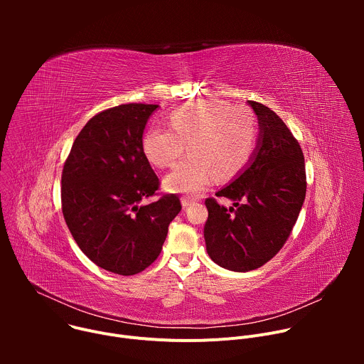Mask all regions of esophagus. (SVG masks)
<instances>
[{"label":"esophagus","instance_id":"obj_1","mask_svg":"<svg viewBox=\"0 0 364 364\" xmlns=\"http://www.w3.org/2000/svg\"><path fill=\"white\" fill-rule=\"evenodd\" d=\"M196 201L193 198H188V197H183L181 198V205L184 207V209H187V207H190L191 204H194Z\"/></svg>","mask_w":364,"mask_h":364}]
</instances>
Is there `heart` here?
<instances>
[{
	"mask_svg": "<svg viewBox=\"0 0 364 364\" xmlns=\"http://www.w3.org/2000/svg\"><path fill=\"white\" fill-rule=\"evenodd\" d=\"M171 128L149 127L142 138L146 160L159 168L173 166L186 149L188 159L163 181L170 193L198 194L213 181L230 180L249 163L257 124L245 107L218 99L188 102L170 114Z\"/></svg>",
	"mask_w": 364,
	"mask_h": 364,
	"instance_id": "1",
	"label": "heart"
}]
</instances>
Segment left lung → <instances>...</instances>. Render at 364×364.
Returning a JSON list of instances; mask_svg holds the SVG:
<instances>
[{
	"label": "left lung",
	"instance_id": "8db88e82",
	"mask_svg": "<svg viewBox=\"0 0 364 364\" xmlns=\"http://www.w3.org/2000/svg\"><path fill=\"white\" fill-rule=\"evenodd\" d=\"M247 105L257 117L256 146L246 167L216 196L207 198L205 249L219 267L247 272L267 264L284 246L305 200L304 154L284 121L268 107ZM241 203H239L238 201Z\"/></svg>",
	"mask_w": 364,
	"mask_h": 364
}]
</instances>
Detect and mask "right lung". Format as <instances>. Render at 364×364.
Segmentation results:
<instances>
[{"label":"right lung","mask_w":364,"mask_h":364,"mask_svg":"<svg viewBox=\"0 0 364 364\" xmlns=\"http://www.w3.org/2000/svg\"><path fill=\"white\" fill-rule=\"evenodd\" d=\"M157 109L128 103L95 115L63 167L62 210L73 239L93 264L118 275H135L159 257L181 210L176 194L144 203L160 184L142 151Z\"/></svg>","instance_id":"1"}]
</instances>
